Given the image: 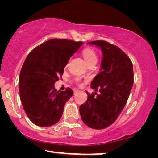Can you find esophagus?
I'll list each match as a JSON object with an SVG mask.
<instances>
[{
    "label": "esophagus",
    "mask_w": 158,
    "mask_h": 158,
    "mask_svg": "<svg viewBox=\"0 0 158 158\" xmlns=\"http://www.w3.org/2000/svg\"><path fill=\"white\" fill-rule=\"evenodd\" d=\"M73 91H74V94H77V92H79V90H77V89H74V90H73Z\"/></svg>",
    "instance_id": "esophagus-1"
}]
</instances>
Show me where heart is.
I'll return each mask as SVG.
<instances>
[{
    "instance_id": "heart-1",
    "label": "heart",
    "mask_w": 158,
    "mask_h": 158,
    "mask_svg": "<svg viewBox=\"0 0 158 158\" xmlns=\"http://www.w3.org/2000/svg\"><path fill=\"white\" fill-rule=\"evenodd\" d=\"M83 56L88 64L93 62L97 61V55L96 52L91 48H85L83 50Z\"/></svg>"
}]
</instances>
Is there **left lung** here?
<instances>
[{"mask_svg":"<svg viewBox=\"0 0 158 158\" xmlns=\"http://www.w3.org/2000/svg\"><path fill=\"white\" fill-rule=\"evenodd\" d=\"M88 44L98 47L103 53L100 72L90 84L92 89L100 94L86 92L88 99L80 106V114L88 127L102 129L115 122L126 105L134 83L133 65L128 56L115 45L102 40Z\"/></svg>","mask_w":158,"mask_h":158,"instance_id":"8db88e82","label":"left lung"}]
</instances>
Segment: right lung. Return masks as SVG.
<instances>
[{
	"mask_svg": "<svg viewBox=\"0 0 158 158\" xmlns=\"http://www.w3.org/2000/svg\"><path fill=\"white\" fill-rule=\"evenodd\" d=\"M83 44L52 39L32 49L26 58L19 75V94L28 118L35 125L50 127L61 118L64 104L73 91L69 88L57 91L55 83Z\"/></svg>",
	"mask_w": 158,
	"mask_h": 158,
	"instance_id": "1",
	"label": "right lung"
}]
</instances>
